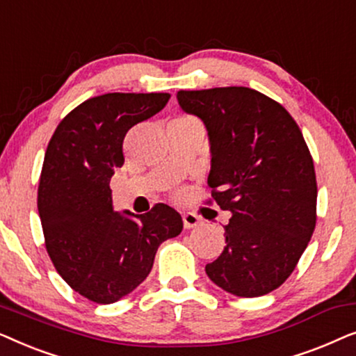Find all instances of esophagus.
I'll return each instance as SVG.
<instances>
[{"label": "esophagus", "instance_id": "esophagus-1", "mask_svg": "<svg viewBox=\"0 0 356 356\" xmlns=\"http://www.w3.org/2000/svg\"><path fill=\"white\" fill-rule=\"evenodd\" d=\"M183 225H184V228H188V230H189V228L201 225V218H199L196 213L188 212V213H184V216H183Z\"/></svg>", "mask_w": 356, "mask_h": 356}]
</instances>
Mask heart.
Returning <instances> with one entry per match:
<instances>
[{"label":"heart","instance_id":"1","mask_svg":"<svg viewBox=\"0 0 356 356\" xmlns=\"http://www.w3.org/2000/svg\"><path fill=\"white\" fill-rule=\"evenodd\" d=\"M173 121H197L194 116H189V115H183V116H178V118H175Z\"/></svg>","mask_w":356,"mask_h":356}]
</instances>
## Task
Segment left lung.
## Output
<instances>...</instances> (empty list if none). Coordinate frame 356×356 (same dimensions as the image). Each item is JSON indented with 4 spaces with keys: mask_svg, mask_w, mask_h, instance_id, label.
I'll use <instances>...</instances> for the list:
<instances>
[{
    "mask_svg": "<svg viewBox=\"0 0 356 356\" xmlns=\"http://www.w3.org/2000/svg\"><path fill=\"white\" fill-rule=\"evenodd\" d=\"M177 99L206 124L211 201L232 212L227 246L206 274L232 295L270 293L295 270L316 227L318 184L303 134L279 102L250 87L179 90Z\"/></svg>",
    "mask_w": 356,
    "mask_h": 356,
    "instance_id": "obj_1",
    "label": "left lung"
}]
</instances>
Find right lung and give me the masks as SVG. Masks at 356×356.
Returning a JSON list of instances; mask_svg holds the SVG:
<instances>
[{
  "label": "right lung",
  "instance_id": "obj_1",
  "mask_svg": "<svg viewBox=\"0 0 356 356\" xmlns=\"http://www.w3.org/2000/svg\"><path fill=\"white\" fill-rule=\"evenodd\" d=\"M170 94L113 92L82 102L56 126L38 184V216L50 259L84 298L110 305L143 284L159 246L183 230L167 204L118 213L110 179L124 163L128 131L167 105ZM135 218L133 219L132 217Z\"/></svg>",
  "mask_w": 356,
  "mask_h": 356
}]
</instances>
